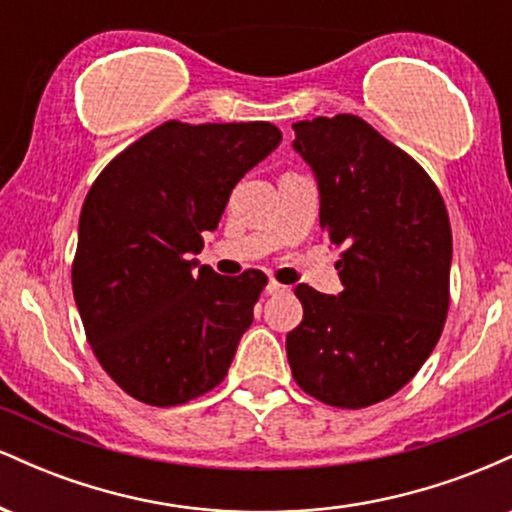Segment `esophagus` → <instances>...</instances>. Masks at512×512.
<instances>
[{"mask_svg": "<svg viewBox=\"0 0 512 512\" xmlns=\"http://www.w3.org/2000/svg\"><path fill=\"white\" fill-rule=\"evenodd\" d=\"M284 291H289V286L279 284V281H276V279H272L267 284V293H272V296H274V293H284Z\"/></svg>", "mask_w": 512, "mask_h": 512, "instance_id": "esophagus-1", "label": "esophagus"}]
</instances>
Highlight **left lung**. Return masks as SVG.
<instances>
[{"label": "left lung", "instance_id": "1", "mask_svg": "<svg viewBox=\"0 0 512 512\" xmlns=\"http://www.w3.org/2000/svg\"><path fill=\"white\" fill-rule=\"evenodd\" d=\"M320 187V228L342 248L344 291L298 284L286 334L298 387L339 409L392 397L436 349L450 308L452 231L436 182L356 115L293 125Z\"/></svg>", "mask_w": 512, "mask_h": 512}]
</instances>
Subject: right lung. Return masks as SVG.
Instances as JSON below:
<instances>
[{"label": "right lung", "instance_id": "obj_1", "mask_svg": "<svg viewBox=\"0 0 512 512\" xmlns=\"http://www.w3.org/2000/svg\"><path fill=\"white\" fill-rule=\"evenodd\" d=\"M281 142L269 122L168 120L93 180L72 289L88 344L129 397L175 407L226 378L267 274L221 276L190 260L238 180Z\"/></svg>", "mask_w": 512, "mask_h": 512}]
</instances>
